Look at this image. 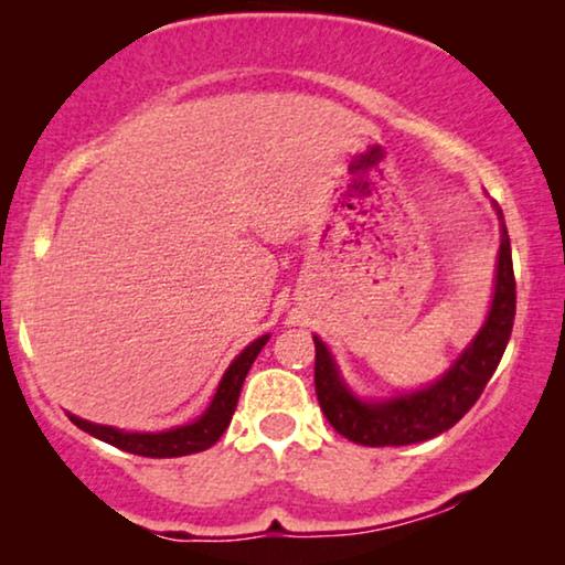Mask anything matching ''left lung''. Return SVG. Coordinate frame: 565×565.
Listing matches in <instances>:
<instances>
[{
  "label": "left lung",
  "mask_w": 565,
  "mask_h": 565,
  "mask_svg": "<svg viewBox=\"0 0 565 565\" xmlns=\"http://www.w3.org/2000/svg\"><path fill=\"white\" fill-rule=\"evenodd\" d=\"M493 211L499 215L501 244L489 313L478 334L435 383L388 398H362L344 381L334 354L321 342V337H313L316 396L331 427L350 443L388 447L424 443V439L443 435L468 414L486 383L491 381L512 337L516 311L512 244H509L504 213L497 203H493Z\"/></svg>",
  "instance_id": "8db88e82"
}]
</instances>
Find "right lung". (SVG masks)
Returning a JSON list of instances; mask_svg holds the SVG:
<instances>
[{
  "instance_id": "add662e5",
  "label": "right lung",
  "mask_w": 565,
  "mask_h": 565,
  "mask_svg": "<svg viewBox=\"0 0 565 565\" xmlns=\"http://www.w3.org/2000/svg\"><path fill=\"white\" fill-rule=\"evenodd\" d=\"M269 334H262L254 339L252 344H246L242 352L236 354L234 362L223 373L218 388H215L211 404L195 422L180 424V427L164 429V431H128L118 427H107V424H95L82 419V416L68 414L72 424L87 431V435L103 439V443L118 447V450L143 455V458H182V455L203 452L207 447L218 443L223 431L231 424V416L236 412L238 393H242L244 377L249 373V367L257 360L262 347L267 344Z\"/></svg>"
}]
</instances>
